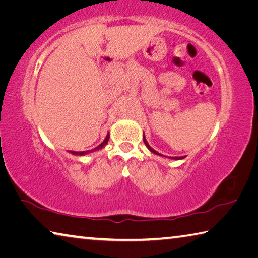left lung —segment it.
Returning a JSON list of instances; mask_svg holds the SVG:
<instances>
[{
	"mask_svg": "<svg viewBox=\"0 0 258 258\" xmlns=\"http://www.w3.org/2000/svg\"><path fill=\"white\" fill-rule=\"evenodd\" d=\"M143 142H145V145H146V147L148 148V149H149L151 152H152V154H155V155H158V156H163V155H160L159 154V152H157L156 150H154V149H152V148L149 146V143H148L147 142V140H146V137H145V134H143ZM165 157V156H164ZM183 158H184V157H173V158L172 159H175V160H178V159H183Z\"/></svg>",
	"mask_w": 258,
	"mask_h": 258,
	"instance_id": "left-lung-1",
	"label": "left lung"
}]
</instances>
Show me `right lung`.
I'll list each match as a JSON object with an SVG mask.
<instances>
[{"label": "right lung", "instance_id": "obj_1", "mask_svg": "<svg viewBox=\"0 0 258 258\" xmlns=\"http://www.w3.org/2000/svg\"><path fill=\"white\" fill-rule=\"evenodd\" d=\"M109 138H110V135H109V133H108L106 139L103 140V142L100 143V145H99L98 147H95L94 149H92V150H86V151H69V152H71V154L74 155V156H85V155H87V154H91V152H93V151H97V150L102 149V148L108 143Z\"/></svg>", "mask_w": 258, "mask_h": 258}]
</instances>
